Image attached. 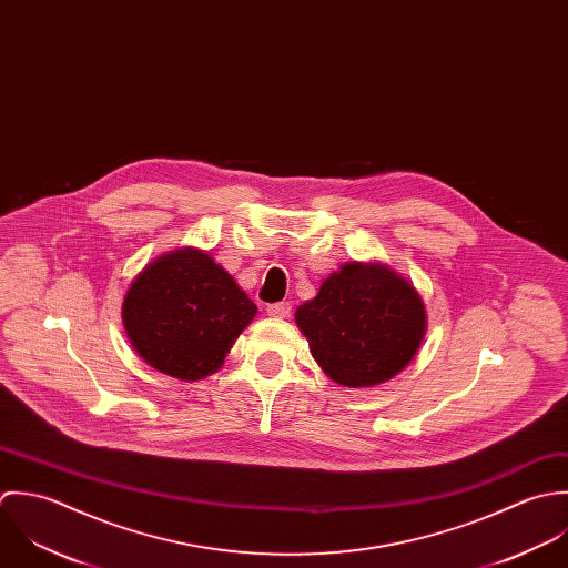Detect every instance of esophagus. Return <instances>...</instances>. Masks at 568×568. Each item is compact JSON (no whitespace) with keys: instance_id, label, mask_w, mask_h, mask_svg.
I'll return each mask as SVG.
<instances>
[{"instance_id":"obj_1","label":"esophagus","mask_w":568,"mask_h":568,"mask_svg":"<svg viewBox=\"0 0 568 568\" xmlns=\"http://www.w3.org/2000/svg\"><path fill=\"white\" fill-rule=\"evenodd\" d=\"M267 314H270L272 318H290V314H292V305H290L287 301L272 303V305H267Z\"/></svg>"}]
</instances>
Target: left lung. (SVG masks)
<instances>
[{"mask_svg": "<svg viewBox=\"0 0 568 568\" xmlns=\"http://www.w3.org/2000/svg\"><path fill=\"white\" fill-rule=\"evenodd\" d=\"M294 318L321 368L348 388L395 377L428 325L417 290L382 263L342 265Z\"/></svg>", "mask_w": 568, "mask_h": 568, "instance_id": "left-lung-1", "label": "left lung"}]
</instances>
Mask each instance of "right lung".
I'll use <instances>...</instances> for the list:
<instances>
[{
	"label": "right lung",
	"instance_id": "1",
	"mask_svg": "<svg viewBox=\"0 0 568 568\" xmlns=\"http://www.w3.org/2000/svg\"><path fill=\"white\" fill-rule=\"evenodd\" d=\"M256 305L211 254L182 247L149 263L126 290L122 323L155 371L195 382L222 368Z\"/></svg>",
	"mask_w": 568,
	"mask_h": 568
}]
</instances>
